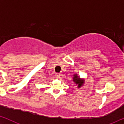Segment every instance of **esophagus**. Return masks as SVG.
I'll return each instance as SVG.
<instances>
[{
	"label": "esophagus",
	"mask_w": 124,
	"mask_h": 124,
	"mask_svg": "<svg viewBox=\"0 0 124 124\" xmlns=\"http://www.w3.org/2000/svg\"><path fill=\"white\" fill-rule=\"evenodd\" d=\"M55 76H56V77L57 78H60V73H56Z\"/></svg>",
	"instance_id": "1"
}]
</instances>
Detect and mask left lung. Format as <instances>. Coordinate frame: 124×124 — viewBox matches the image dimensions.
<instances>
[{"mask_svg": "<svg viewBox=\"0 0 124 124\" xmlns=\"http://www.w3.org/2000/svg\"><path fill=\"white\" fill-rule=\"evenodd\" d=\"M73 81L77 85L78 89H79V88L82 87V86L84 85L85 83V79L81 78L80 76H78V74L77 73L73 74Z\"/></svg>", "mask_w": 124, "mask_h": 124, "instance_id": "8db88e82", "label": "left lung"}]
</instances>
